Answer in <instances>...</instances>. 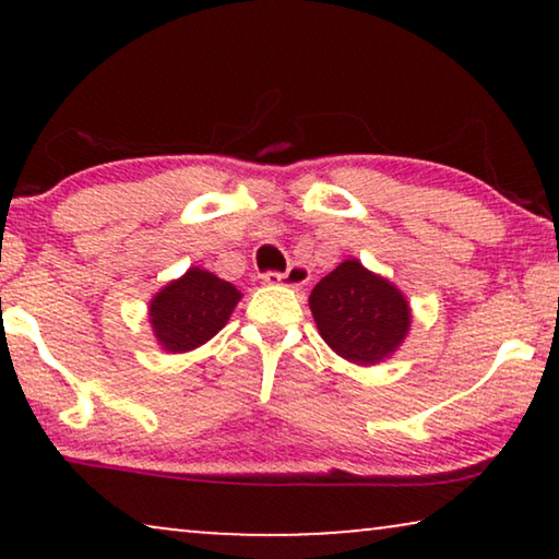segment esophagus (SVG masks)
<instances>
[{"label":"esophagus","mask_w":559,"mask_h":559,"mask_svg":"<svg viewBox=\"0 0 559 559\" xmlns=\"http://www.w3.org/2000/svg\"><path fill=\"white\" fill-rule=\"evenodd\" d=\"M262 280L266 282V285L300 287L308 282V270H305V266H289V272H264Z\"/></svg>","instance_id":"34e87169"}]
</instances>
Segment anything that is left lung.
<instances>
[{"mask_svg":"<svg viewBox=\"0 0 559 559\" xmlns=\"http://www.w3.org/2000/svg\"><path fill=\"white\" fill-rule=\"evenodd\" d=\"M310 312L328 346L358 366L392 356L412 323L407 297L358 259L341 262L312 287Z\"/></svg>","mask_w":559,"mask_h":559,"instance_id":"1","label":"left lung"}]
</instances>
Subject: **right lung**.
I'll return each instance as SVG.
<instances>
[{
  "instance_id": "1",
  "label": "right lung",
  "mask_w": 559,
  "mask_h": 559,
  "mask_svg": "<svg viewBox=\"0 0 559 559\" xmlns=\"http://www.w3.org/2000/svg\"><path fill=\"white\" fill-rule=\"evenodd\" d=\"M241 293L231 282L201 266H190L150 302L152 333L167 354H186L211 341L228 323Z\"/></svg>"
}]
</instances>
